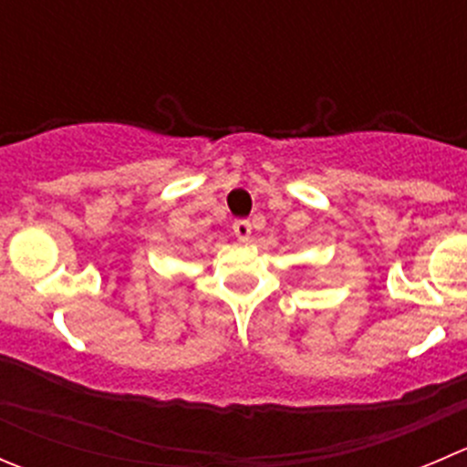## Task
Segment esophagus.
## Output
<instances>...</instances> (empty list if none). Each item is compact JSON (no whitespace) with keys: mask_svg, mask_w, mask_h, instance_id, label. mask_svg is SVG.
Returning a JSON list of instances; mask_svg holds the SVG:
<instances>
[{"mask_svg":"<svg viewBox=\"0 0 467 467\" xmlns=\"http://www.w3.org/2000/svg\"><path fill=\"white\" fill-rule=\"evenodd\" d=\"M233 233H234V237L242 239V242H246V239L251 237V233H253L251 221H246V219L234 221V223H233Z\"/></svg>","mask_w":467,"mask_h":467,"instance_id":"34e87169","label":"esophagus"}]
</instances>
